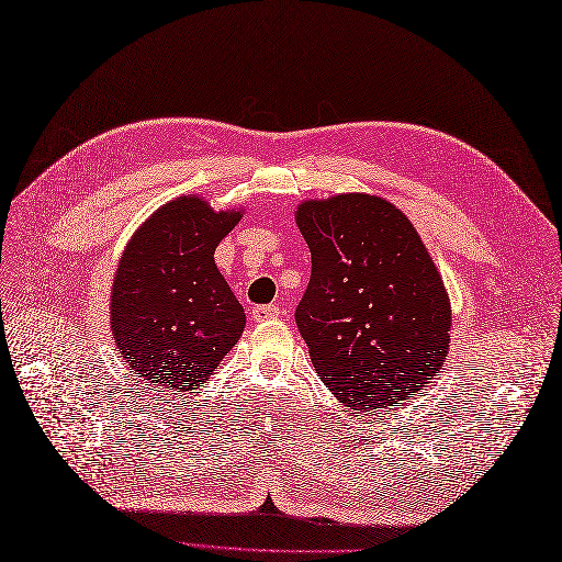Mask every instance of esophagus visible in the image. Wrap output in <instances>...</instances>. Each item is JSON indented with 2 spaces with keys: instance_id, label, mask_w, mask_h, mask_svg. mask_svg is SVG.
Masks as SVG:
<instances>
[{
  "instance_id": "obj_1",
  "label": "esophagus",
  "mask_w": 562,
  "mask_h": 562,
  "mask_svg": "<svg viewBox=\"0 0 562 562\" xmlns=\"http://www.w3.org/2000/svg\"><path fill=\"white\" fill-rule=\"evenodd\" d=\"M281 315V311H279V306H274V304H270V306H256L254 311H251V317L256 319V323H265V319H274V317H279Z\"/></svg>"
}]
</instances>
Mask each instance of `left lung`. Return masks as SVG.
I'll return each mask as SVG.
<instances>
[{"label": "left lung", "mask_w": 562, "mask_h": 562, "mask_svg": "<svg viewBox=\"0 0 562 562\" xmlns=\"http://www.w3.org/2000/svg\"><path fill=\"white\" fill-rule=\"evenodd\" d=\"M295 222L311 249L295 319L319 380L355 412L403 405L443 366L452 325L418 231L363 192L302 201Z\"/></svg>", "instance_id": "8db88e82"}]
</instances>
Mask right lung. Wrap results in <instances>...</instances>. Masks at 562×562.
Instances as JSON below:
<instances>
[{
	"mask_svg": "<svg viewBox=\"0 0 562 562\" xmlns=\"http://www.w3.org/2000/svg\"><path fill=\"white\" fill-rule=\"evenodd\" d=\"M243 215L212 210L196 194L178 196L125 245L112 283V338L132 375L153 389L196 391L243 336L245 308L215 262Z\"/></svg>",
	"mask_w": 562,
	"mask_h": 562,
	"instance_id": "add662e5",
	"label": "right lung"
}]
</instances>
